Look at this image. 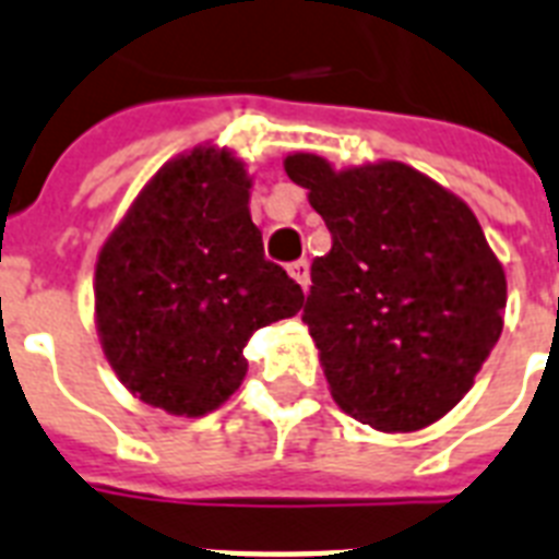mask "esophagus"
<instances>
[{"label": "esophagus", "mask_w": 559, "mask_h": 559, "mask_svg": "<svg viewBox=\"0 0 559 559\" xmlns=\"http://www.w3.org/2000/svg\"><path fill=\"white\" fill-rule=\"evenodd\" d=\"M287 272L293 275L295 281H298V284H301L304 293L310 289V264H307V261H295V264H289Z\"/></svg>", "instance_id": "obj_1"}]
</instances>
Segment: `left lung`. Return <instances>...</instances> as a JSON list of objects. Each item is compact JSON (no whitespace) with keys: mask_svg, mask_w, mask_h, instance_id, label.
I'll use <instances>...</instances> for the list:
<instances>
[{"mask_svg":"<svg viewBox=\"0 0 559 559\" xmlns=\"http://www.w3.org/2000/svg\"><path fill=\"white\" fill-rule=\"evenodd\" d=\"M284 171L333 235L312 261L304 321L335 405L384 433L428 428L500 342L508 284L483 226L407 163L335 169L295 152Z\"/></svg>","mask_w":559,"mask_h":559,"instance_id":"left-lung-1","label":"left lung"}]
</instances>
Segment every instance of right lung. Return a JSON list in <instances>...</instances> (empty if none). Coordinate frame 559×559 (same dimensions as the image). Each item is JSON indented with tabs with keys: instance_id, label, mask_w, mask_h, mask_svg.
<instances>
[{
	"instance_id": "1",
	"label": "right lung",
	"mask_w": 559,
	"mask_h": 559,
	"mask_svg": "<svg viewBox=\"0 0 559 559\" xmlns=\"http://www.w3.org/2000/svg\"><path fill=\"white\" fill-rule=\"evenodd\" d=\"M238 154L194 146L163 163L94 270V321L131 396L171 416H206L247 376L255 330L293 319L301 287L264 258Z\"/></svg>"
}]
</instances>
